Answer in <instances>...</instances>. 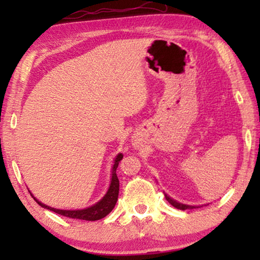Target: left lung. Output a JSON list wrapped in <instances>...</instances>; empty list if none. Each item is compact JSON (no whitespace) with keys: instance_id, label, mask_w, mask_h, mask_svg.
Masks as SVG:
<instances>
[{"instance_id":"obj_1","label":"left lung","mask_w":260,"mask_h":260,"mask_svg":"<svg viewBox=\"0 0 260 260\" xmlns=\"http://www.w3.org/2000/svg\"><path fill=\"white\" fill-rule=\"evenodd\" d=\"M166 199H167V201H168L170 205L174 206V207L177 208V209H182V211H184V209H191V208H194L193 206H188V205L179 204V202H176L175 200H173V199H170L169 197H167V195H166Z\"/></svg>"}]
</instances>
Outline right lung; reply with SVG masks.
<instances>
[{"instance_id":"1","label":"right lung","mask_w":260,"mask_h":260,"mask_svg":"<svg viewBox=\"0 0 260 260\" xmlns=\"http://www.w3.org/2000/svg\"><path fill=\"white\" fill-rule=\"evenodd\" d=\"M123 158V155L119 154L117 156L115 159V165H113L112 168V179H111V184H110V188L108 190V193L105 194V197L102 199L98 204H95L94 206H92L90 208L86 209H81V211H60V209H54L52 207H48L41 202H39L37 199V202L40 206H42L44 208L51 209V211L58 213V214L62 215V216H67V218H72V219H80V220H87V221H94V220H99L103 219L104 216L109 214L110 212L112 211L113 207L116 206V202L118 200V193H119V180L117 177L116 170L117 167H118V163L120 159Z\"/></svg>"}]
</instances>
